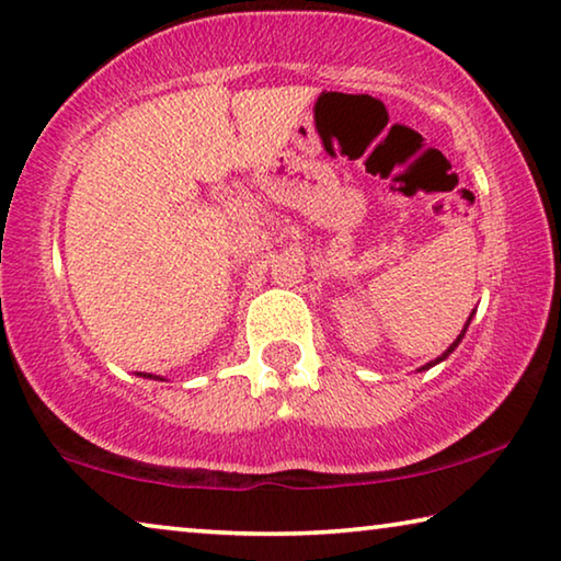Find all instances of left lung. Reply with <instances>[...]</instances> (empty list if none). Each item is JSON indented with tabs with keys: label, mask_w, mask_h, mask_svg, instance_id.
I'll return each mask as SVG.
<instances>
[{
	"label": "left lung",
	"mask_w": 561,
	"mask_h": 561,
	"mask_svg": "<svg viewBox=\"0 0 561 561\" xmlns=\"http://www.w3.org/2000/svg\"><path fill=\"white\" fill-rule=\"evenodd\" d=\"M474 312H477V309H472V314H469V319H467V324H465V329H461V332H459V336H457V340H455V342H451V344L447 346V352H442L437 359L426 362V364H424V367H420V371H424V369H432V367H434V364H439V362H444V359H447V357H449V354H451V352H455V350H457V346H459V342H461V340H465V334H467V329H469V322H472V317H474Z\"/></svg>",
	"instance_id": "8db88e82"
}]
</instances>
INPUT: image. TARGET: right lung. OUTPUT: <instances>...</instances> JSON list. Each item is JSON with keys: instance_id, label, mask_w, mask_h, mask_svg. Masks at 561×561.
Masks as SVG:
<instances>
[{"instance_id": "add662e5", "label": "right lung", "mask_w": 561, "mask_h": 561, "mask_svg": "<svg viewBox=\"0 0 561 561\" xmlns=\"http://www.w3.org/2000/svg\"><path fill=\"white\" fill-rule=\"evenodd\" d=\"M137 377H145V379H159V381H164V377H157V375H147V371H137Z\"/></svg>"}]
</instances>
